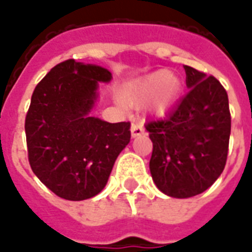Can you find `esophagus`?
<instances>
[{
    "label": "esophagus",
    "instance_id": "34e87169",
    "mask_svg": "<svg viewBox=\"0 0 252 252\" xmlns=\"http://www.w3.org/2000/svg\"><path fill=\"white\" fill-rule=\"evenodd\" d=\"M130 130H131V137L133 138L139 137V135H142V134L145 133V127H143L141 124H133Z\"/></svg>",
    "mask_w": 252,
    "mask_h": 252
}]
</instances>
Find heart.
<instances>
[{
    "label": "heart",
    "instance_id": "obj_1",
    "mask_svg": "<svg viewBox=\"0 0 252 252\" xmlns=\"http://www.w3.org/2000/svg\"><path fill=\"white\" fill-rule=\"evenodd\" d=\"M181 92V82L169 70H159L133 83L125 90L124 101L131 107L150 103L157 114H163L175 103Z\"/></svg>",
    "mask_w": 252,
    "mask_h": 252
}]
</instances>
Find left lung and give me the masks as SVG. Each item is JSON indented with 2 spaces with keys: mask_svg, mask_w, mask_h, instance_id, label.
<instances>
[{
  "mask_svg": "<svg viewBox=\"0 0 252 252\" xmlns=\"http://www.w3.org/2000/svg\"><path fill=\"white\" fill-rule=\"evenodd\" d=\"M185 71L189 93L166 118L145 126L153 142V181L173 198L198 195L218 179L231 133L228 97L220 82L191 66Z\"/></svg>",
  "mask_w": 252,
  "mask_h": 252,
  "instance_id": "8db88e82",
  "label": "left lung"
}]
</instances>
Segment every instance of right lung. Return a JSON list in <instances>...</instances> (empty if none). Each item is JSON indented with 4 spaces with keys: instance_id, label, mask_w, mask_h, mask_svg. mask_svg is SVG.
<instances>
[{
    "instance_id": "add662e5",
    "label": "right lung",
    "mask_w": 252,
    "mask_h": 252,
    "mask_svg": "<svg viewBox=\"0 0 252 252\" xmlns=\"http://www.w3.org/2000/svg\"><path fill=\"white\" fill-rule=\"evenodd\" d=\"M113 75L98 65L67 60L35 86L25 119L33 173L56 195L83 200L99 194L130 142V122L92 117L99 82Z\"/></svg>"
}]
</instances>
